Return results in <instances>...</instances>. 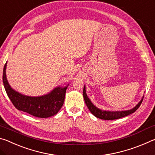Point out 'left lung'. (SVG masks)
Masks as SVG:
<instances>
[{"instance_id":"left-lung-1","label":"left lung","mask_w":155,"mask_h":155,"mask_svg":"<svg viewBox=\"0 0 155 155\" xmlns=\"http://www.w3.org/2000/svg\"><path fill=\"white\" fill-rule=\"evenodd\" d=\"M83 97H84V100H85L86 105H87L89 110H90L91 114H92L94 116H96L99 119L105 120H113L119 119V118H121V117L127 116V115L133 114V113H134L136 110L140 107L141 103H142L143 101V98H142L140 103L136 105V107H135L134 108L132 109L128 110V111H102V110L98 109L97 107L94 106L92 103H91V102L90 101V99L88 98L87 94H86L85 86H84V88H83Z\"/></svg>"}]
</instances>
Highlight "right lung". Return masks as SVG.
Returning <instances> with one entry per match:
<instances>
[{
    "label": "right lung",
    "mask_w": 155,
    "mask_h": 155,
    "mask_svg": "<svg viewBox=\"0 0 155 155\" xmlns=\"http://www.w3.org/2000/svg\"><path fill=\"white\" fill-rule=\"evenodd\" d=\"M6 66L7 63L3 68L2 82L7 96L15 108L41 118L53 116L58 113L64 104L68 86L63 88L57 87L50 94L42 96H24L10 87L6 78Z\"/></svg>",
    "instance_id": "add662e5"
}]
</instances>
